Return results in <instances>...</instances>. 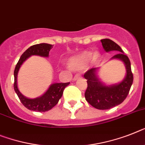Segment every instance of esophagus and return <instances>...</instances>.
<instances>
[{
  "label": "esophagus",
  "mask_w": 145,
  "mask_h": 145,
  "mask_svg": "<svg viewBox=\"0 0 145 145\" xmlns=\"http://www.w3.org/2000/svg\"><path fill=\"white\" fill-rule=\"evenodd\" d=\"M80 77H81V76H80V75H79V74H76V76H74V80H79V79H80Z\"/></svg>",
  "instance_id": "obj_1"
}]
</instances>
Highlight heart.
<instances>
[{
	"label": "heart",
	"instance_id": "obj_1",
	"mask_svg": "<svg viewBox=\"0 0 145 145\" xmlns=\"http://www.w3.org/2000/svg\"><path fill=\"white\" fill-rule=\"evenodd\" d=\"M91 58L93 61H98L100 58V55L96 53L92 57L91 52L85 51V52H81L80 54H77L74 57H72L69 59V64L71 68L74 69H82L86 67V65L88 64Z\"/></svg>",
	"mask_w": 145,
	"mask_h": 145
}]
</instances>
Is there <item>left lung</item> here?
Instances as JSON below:
<instances>
[{
    "mask_svg": "<svg viewBox=\"0 0 145 145\" xmlns=\"http://www.w3.org/2000/svg\"><path fill=\"white\" fill-rule=\"evenodd\" d=\"M101 42L106 52H119L112 59H121L125 64L127 70L125 80L118 85L111 86H105L99 82L96 74L97 69L96 68H92L85 73L84 77L87 80L88 83L85 93L86 99L93 108L99 110H107L121 104L126 99L133 81V75L130 59L124 54L120 46L110 39H103Z\"/></svg>",
    "mask_w": 145,
    "mask_h": 145,
    "instance_id": "1",
    "label": "left lung"
}]
</instances>
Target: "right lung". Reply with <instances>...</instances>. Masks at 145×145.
I'll return each mask as SVG.
<instances>
[{
	"label": "right lung",
	"instance_id": "right-lung-1",
	"mask_svg": "<svg viewBox=\"0 0 145 145\" xmlns=\"http://www.w3.org/2000/svg\"><path fill=\"white\" fill-rule=\"evenodd\" d=\"M52 47H53L52 45L47 44V43H40V44L31 46L22 54L14 69V89L22 104L29 110L37 112H45L51 110L57 104L59 99L62 97L65 88L69 86L70 83V82H65V83L61 82V83L52 84L43 95L36 99H28L22 95L18 90L17 86V76L22 63L31 55L48 57L50 50Z\"/></svg>",
	"mask_w": 145,
	"mask_h": 145
}]
</instances>
